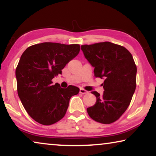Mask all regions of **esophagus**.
<instances>
[{"mask_svg": "<svg viewBox=\"0 0 156 156\" xmlns=\"http://www.w3.org/2000/svg\"><path fill=\"white\" fill-rule=\"evenodd\" d=\"M80 94H85L88 93V91H86V90H85V89H84L81 88V89H80Z\"/></svg>", "mask_w": 156, "mask_h": 156, "instance_id": "esophagus-1", "label": "esophagus"}]
</instances>
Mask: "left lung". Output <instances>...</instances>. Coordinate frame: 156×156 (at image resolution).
Returning <instances> with one entry per match:
<instances>
[{"mask_svg":"<svg viewBox=\"0 0 156 156\" xmlns=\"http://www.w3.org/2000/svg\"><path fill=\"white\" fill-rule=\"evenodd\" d=\"M85 58L94 67L96 77L104 79L102 96L87 108L93 120L109 124L120 118L131 103L136 87L137 68L132 55L124 47L110 42L81 46Z\"/></svg>","mask_w":156,"mask_h":156,"instance_id":"obj_1","label":"left lung"}]
</instances>
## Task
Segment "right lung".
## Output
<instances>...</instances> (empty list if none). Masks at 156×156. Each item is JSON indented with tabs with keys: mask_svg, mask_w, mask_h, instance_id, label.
Masks as SVG:
<instances>
[{
	"mask_svg": "<svg viewBox=\"0 0 156 156\" xmlns=\"http://www.w3.org/2000/svg\"><path fill=\"white\" fill-rule=\"evenodd\" d=\"M80 44L42 42L27 48L16 69L18 94L25 109L35 121L52 125L65 116L71 97L80 91L69 85L52 84L55 76L79 54Z\"/></svg>",
	"mask_w": 156,
	"mask_h": 156,
	"instance_id": "1",
	"label": "right lung"
}]
</instances>
